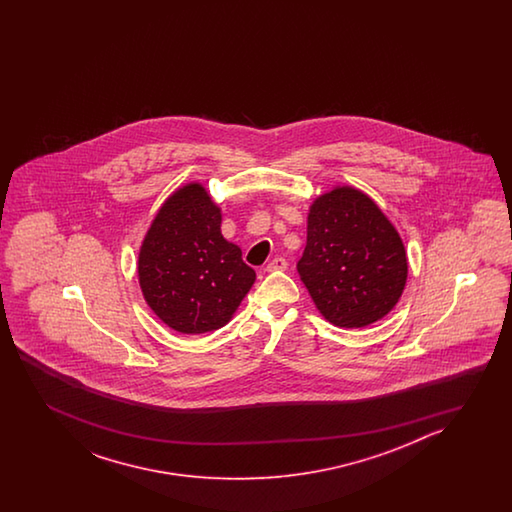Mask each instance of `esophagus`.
Instances as JSON below:
<instances>
[{
    "label": "esophagus",
    "instance_id": "34e87169",
    "mask_svg": "<svg viewBox=\"0 0 512 512\" xmlns=\"http://www.w3.org/2000/svg\"><path fill=\"white\" fill-rule=\"evenodd\" d=\"M285 269H287V261L283 260V258H274L265 267L267 272L285 271Z\"/></svg>",
    "mask_w": 512,
    "mask_h": 512
}]
</instances>
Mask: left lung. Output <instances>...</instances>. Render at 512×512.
I'll list each match as a JSON object with an SVG mask.
<instances>
[{"mask_svg": "<svg viewBox=\"0 0 512 512\" xmlns=\"http://www.w3.org/2000/svg\"><path fill=\"white\" fill-rule=\"evenodd\" d=\"M298 274L327 322L366 327L399 302L408 258L403 238L368 194L335 186L309 207Z\"/></svg>", "mask_w": 512, "mask_h": 512, "instance_id": "8db88e82", "label": "left lung"}]
</instances>
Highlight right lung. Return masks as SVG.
I'll list each match as a JSON object with an SVG mask.
<instances>
[{
	"label": "right lung",
	"mask_w": 512,
	"mask_h": 512,
	"mask_svg": "<svg viewBox=\"0 0 512 512\" xmlns=\"http://www.w3.org/2000/svg\"><path fill=\"white\" fill-rule=\"evenodd\" d=\"M139 285L159 320L183 335L229 324L256 272L221 234V208L201 183L177 188L142 240Z\"/></svg>",
	"instance_id": "obj_1"
}]
</instances>
